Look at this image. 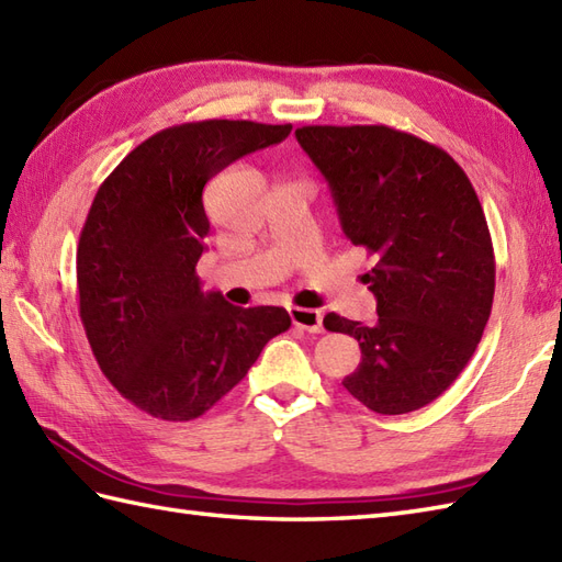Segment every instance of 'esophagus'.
<instances>
[{
	"label": "esophagus",
	"mask_w": 562,
	"mask_h": 562,
	"mask_svg": "<svg viewBox=\"0 0 562 562\" xmlns=\"http://www.w3.org/2000/svg\"><path fill=\"white\" fill-rule=\"evenodd\" d=\"M290 318L296 328H302L306 333H324V316H321V312H316V308L292 306Z\"/></svg>",
	"instance_id": "esophagus-1"
}]
</instances>
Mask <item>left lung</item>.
<instances>
[{"instance_id":"8db88e82","label":"left lung","mask_w":562,"mask_h":562,"mask_svg":"<svg viewBox=\"0 0 562 562\" xmlns=\"http://www.w3.org/2000/svg\"><path fill=\"white\" fill-rule=\"evenodd\" d=\"M296 142L328 181L345 236L374 268L372 326L328 314L362 362L342 379L381 415L413 413L469 364L491 318L495 254L481 200L445 149L386 125H304Z\"/></svg>"}]
</instances>
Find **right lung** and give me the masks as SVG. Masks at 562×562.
I'll list each match as a JSON object with an SVG mask.
<instances>
[{
	"mask_svg": "<svg viewBox=\"0 0 562 562\" xmlns=\"http://www.w3.org/2000/svg\"><path fill=\"white\" fill-rule=\"evenodd\" d=\"M290 133L250 121L166 127L91 202L77 248L79 316L101 372L151 417H200L292 326L280 306H232L202 292L195 272L210 234L205 183Z\"/></svg>",
	"mask_w": 562,
	"mask_h": 562,
	"instance_id": "1",
	"label": "right lung"
}]
</instances>
